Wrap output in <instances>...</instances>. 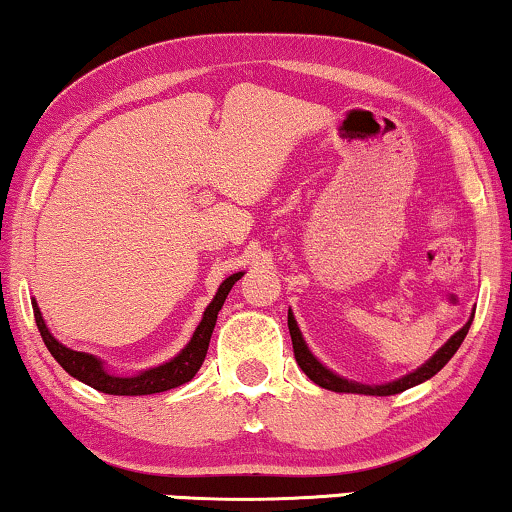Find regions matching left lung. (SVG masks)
<instances>
[{"label":"left lung","instance_id":"1","mask_svg":"<svg viewBox=\"0 0 512 512\" xmlns=\"http://www.w3.org/2000/svg\"><path fill=\"white\" fill-rule=\"evenodd\" d=\"M472 316H475V314H472ZM472 316H470V321L461 328V331L451 335V338L446 340L444 345L439 347L437 352L432 354V357L425 361L423 366L416 368V371L409 373V375H404V378H397V380H392V383H385V385H361V383H354V380L340 378V375L333 373L331 368L323 366L321 361L316 359L312 352H309L307 342H304L300 328H297L295 316H293V312H290V309H288V331H290V338H293V349H295L297 366H300L302 371L307 373L309 380H314L316 385L323 387V390L352 392V394H375V397H390V394H399V392L409 390V387H413V385L425 383V380H430L432 375L442 371V368L449 364V359L458 352V347H461V342L465 340V335H468Z\"/></svg>","mask_w":512,"mask_h":512}]
</instances>
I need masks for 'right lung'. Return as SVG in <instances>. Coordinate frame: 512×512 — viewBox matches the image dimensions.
<instances>
[{"instance_id": "obj_1", "label": "right lung", "mask_w": 512, "mask_h": 512, "mask_svg": "<svg viewBox=\"0 0 512 512\" xmlns=\"http://www.w3.org/2000/svg\"><path fill=\"white\" fill-rule=\"evenodd\" d=\"M241 276H243V271L224 278L222 286H219V290H217L215 300L208 304V309H205L203 321L198 323L191 342L181 349L177 357L165 361V364H160L155 368H148V371H141L137 375H127V378H120V375L108 373L106 366H103V361L96 359L94 354L75 352V349L61 345V342H58L54 335L49 333V328L42 319V312H40V307H37V302H32V312H35V321H37V328H40L44 345H47L51 357H54L58 364L63 366V371L70 373L73 378L80 380V383L94 387V390H99V392L118 394V397H141V394L167 392V390H172V387L189 383L193 375L198 373V368L203 366V361H205V354H208L210 338H212V331H215L219 309H222L226 295H229V290L234 288V283Z\"/></svg>"}]
</instances>
